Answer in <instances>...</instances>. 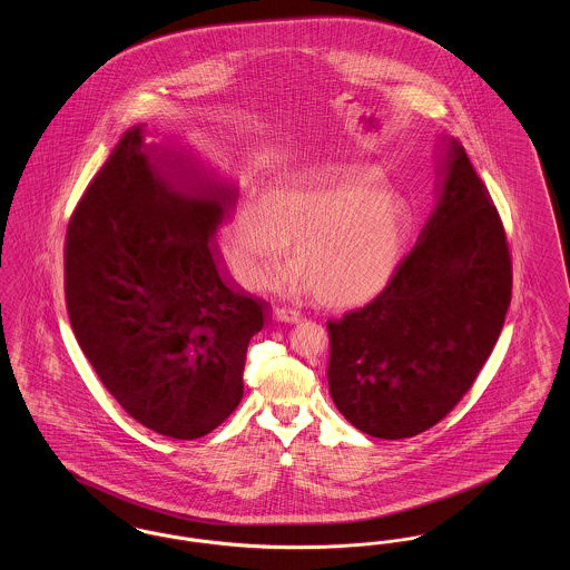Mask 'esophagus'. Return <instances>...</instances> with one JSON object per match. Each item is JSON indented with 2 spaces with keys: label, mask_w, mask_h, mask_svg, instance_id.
<instances>
[{
  "label": "esophagus",
  "mask_w": 570,
  "mask_h": 570,
  "mask_svg": "<svg viewBox=\"0 0 570 570\" xmlns=\"http://www.w3.org/2000/svg\"><path fill=\"white\" fill-rule=\"evenodd\" d=\"M273 314H275V318H277V321H282V323H291V325L301 321V312L295 309V307H286V305L275 307V309H273Z\"/></svg>",
  "instance_id": "34e87169"
}]
</instances>
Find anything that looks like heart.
Masks as SVG:
<instances>
[{"label":"heart","mask_w":570,"mask_h":570,"mask_svg":"<svg viewBox=\"0 0 570 570\" xmlns=\"http://www.w3.org/2000/svg\"><path fill=\"white\" fill-rule=\"evenodd\" d=\"M230 235L249 286H263L297 239L298 258L275 273V288L318 291L344 305L376 295L391 279L406 252L410 216L372 170L321 164L291 173L269 196L249 191Z\"/></svg>","instance_id":"b5f03b06"}]
</instances>
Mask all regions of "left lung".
<instances>
[{
    "instance_id": "left-lung-1",
    "label": "left lung",
    "mask_w": 570,
    "mask_h": 570,
    "mask_svg": "<svg viewBox=\"0 0 570 570\" xmlns=\"http://www.w3.org/2000/svg\"><path fill=\"white\" fill-rule=\"evenodd\" d=\"M435 207L391 282L328 321V391L363 434L400 440L442 421L493 351L511 305L504 226L465 149L444 138Z\"/></svg>"
}]
</instances>
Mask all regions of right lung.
<instances>
[{
  "label": "right lung",
  "instance_id": "1",
  "mask_svg": "<svg viewBox=\"0 0 570 570\" xmlns=\"http://www.w3.org/2000/svg\"><path fill=\"white\" fill-rule=\"evenodd\" d=\"M190 145L119 138L66 235L70 325L98 379L156 434H209L244 397L269 305L230 282L217 226L237 203Z\"/></svg>",
  "mask_w": 570,
  "mask_h": 570
}]
</instances>
